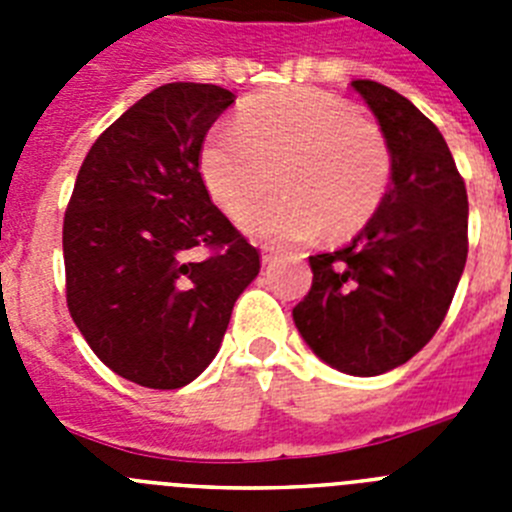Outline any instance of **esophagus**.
Wrapping results in <instances>:
<instances>
[{"label":"esophagus","instance_id":"esophagus-1","mask_svg":"<svg viewBox=\"0 0 512 512\" xmlns=\"http://www.w3.org/2000/svg\"><path fill=\"white\" fill-rule=\"evenodd\" d=\"M274 261H277V253L271 251V248H261V264L269 266L274 264Z\"/></svg>","mask_w":512,"mask_h":512}]
</instances>
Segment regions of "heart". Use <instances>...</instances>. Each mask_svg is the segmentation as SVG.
Instances as JSON below:
<instances>
[{"instance_id":"1","label":"heart","mask_w":512,"mask_h":512,"mask_svg":"<svg viewBox=\"0 0 512 512\" xmlns=\"http://www.w3.org/2000/svg\"><path fill=\"white\" fill-rule=\"evenodd\" d=\"M205 187L220 210L241 217L271 187L277 197L243 220L269 246L356 233L390 184V146L377 122L323 89L292 87L248 102L235 125L207 135L200 153Z\"/></svg>"}]
</instances>
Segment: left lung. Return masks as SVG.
<instances>
[{"mask_svg":"<svg viewBox=\"0 0 512 512\" xmlns=\"http://www.w3.org/2000/svg\"><path fill=\"white\" fill-rule=\"evenodd\" d=\"M390 146V187L343 248L310 256L312 287L292 310L312 354L374 377L413 359L446 318L467 264V189L438 128L410 99L351 81Z\"/></svg>","mask_w":512,"mask_h":512,"instance_id":"left-lung-1","label":"left lung"}]
</instances>
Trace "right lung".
<instances>
[{
    "instance_id": "obj_1",
    "label": "right lung",
    "mask_w": 512,
    "mask_h": 512,
    "mask_svg": "<svg viewBox=\"0 0 512 512\" xmlns=\"http://www.w3.org/2000/svg\"><path fill=\"white\" fill-rule=\"evenodd\" d=\"M235 102L174 81L122 112L87 153L66 220V300L81 336L122 379L179 390L215 359L259 251L212 205L202 140ZM207 245L216 251L194 260Z\"/></svg>"
}]
</instances>
